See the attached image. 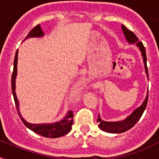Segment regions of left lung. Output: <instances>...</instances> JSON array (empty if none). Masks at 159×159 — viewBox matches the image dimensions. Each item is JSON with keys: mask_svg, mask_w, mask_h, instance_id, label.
Masks as SVG:
<instances>
[{"mask_svg": "<svg viewBox=\"0 0 159 159\" xmlns=\"http://www.w3.org/2000/svg\"><path fill=\"white\" fill-rule=\"evenodd\" d=\"M122 30L124 32V34L125 36L126 40L128 41L129 43H135L136 46L139 47V50L141 51L142 53V57H143V63H144V68H145V72L147 74V77H148V67H147V57H146V51L145 48L143 46V43L139 41V39L134 34L130 31L129 30L126 28L125 26L122 25ZM148 92L147 93V97H146L144 102L143 104L141 105L139 108L133 111V113L131 114L130 116H129L125 120L122 121H116V122H109V121L102 120L100 116L98 115V118H97V122L99 123V128L103 131L108 132V133H115V134H120L125 132L131 129L137 122L141 118V116L143 115V111L145 110L147 103H148Z\"/></svg>", "mask_w": 159, "mask_h": 159, "instance_id": "1", "label": "left lung"}]
</instances>
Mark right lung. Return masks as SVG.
I'll use <instances>...</instances> for the list:
<instances>
[{
  "mask_svg": "<svg viewBox=\"0 0 159 159\" xmlns=\"http://www.w3.org/2000/svg\"><path fill=\"white\" fill-rule=\"evenodd\" d=\"M43 36V32L41 30L40 25H36L30 30L28 35L25 37V39L28 38H34V37H42ZM17 61H18V50L16 51V57L14 59V68L11 77V89L13 94L15 103H16V110L19 114L20 118L25 124V125L34 131V133L38 134L46 138H58L62 137L67 134L72 129V125L73 124V113L72 111H69L67 113L63 120L56 122L53 124H30L21 116L19 110V102L16 94V77L17 75Z\"/></svg>",
  "mask_w": 159,
  "mask_h": 159,
  "instance_id": "right-lung-1",
  "label": "right lung"
}]
</instances>
